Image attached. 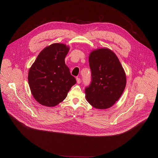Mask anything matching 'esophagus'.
I'll list each match as a JSON object with an SVG mask.
<instances>
[{
    "instance_id": "obj_1",
    "label": "esophagus",
    "mask_w": 158,
    "mask_h": 158,
    "mask_svg": "<svg viewBox=\"0 0 158 158\" xmlns=\"http://www.w3.org/2000/svg\"><path fill=\"white\" fill-rule=\"evenodd\" d=\"M76 81H77V84H80L81 83V79L79 77H77L76 78Z\"/></svg>"
}]
</instances>
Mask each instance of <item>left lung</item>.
I'll list each match as a JSON object with an SVG mask.
<instances>
[{"mask_svg": "<svg viewBox=\"0 0 158 158\" xmlns=\"http://www.w3.org/2000/svg\"><path fill=\"white\" fill-rule=\"evenodd\" d=\"M91 82L85 89L87 102L96 109L110 107L121 96L126 76L116 55L107 48L92 51L89 57Z\"/></svg>", "mask_w": 158, "mask_h": 158, "instance_id": "left-lung-1", "label": "left lung"}]
</instances>
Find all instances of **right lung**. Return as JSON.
Returning a JSON list of instances; mask_svg holds the SVG:
<instances>
[{
    "label": "right lung",
    "mask_w": 158,
    "mask_h": 158,
    "mask_svg": "<svg viewBox=\"0 0 158 158\" xmlns=\"http://www.w3.org/2000/svg\"><path fill=\"white\" fill-rule=\"evenodd\" d=\"M69 48L55 43L38 55L28 74V82L34 99L45 106L53 107L63 101L76 80L65 64Z\"/></svg>",
    "instance_id": "obj_1"
}]
</instances>
